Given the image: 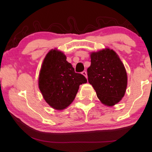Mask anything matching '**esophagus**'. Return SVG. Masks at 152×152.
<instances>
[{
	"mask_svg": "<svg viewBox=\"0 0 152 152\" xmlns=\"http://www.w3.org/2000/svg\"><path fill=\"white\" fill-rule=\"evenodd\" d=\"M82 74H83V75L86 77V78H87V73H86V71H83L82 72Z\"/></svg>",
	"mask_w": 152,
	"mask_h": 152,
	"instance_id": "34e87169",
	"label": "esophagus"
}]
</instances>
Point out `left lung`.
Instances as JSON below:
<instances>
[{"mask_svg":"<svg viewBox=\"0 0 152 152\" xmlns=\"http://www.w3.org/2000/svg\"><path fill=\"white\" fill-rule=\"evenodd\" d=\"M91 58V66L87 69L88 82L102 104L113 106L124 96L127 88L124 65L117 53L107 48L92 53Z\"/></svg>","mask_w":152,"mask_h":152,"instance_id":"obj_1","label":"left lung"}]
</instances>
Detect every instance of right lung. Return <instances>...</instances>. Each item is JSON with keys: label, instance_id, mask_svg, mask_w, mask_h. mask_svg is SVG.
I'll list each match as a JSON object with an SVG mask.
<instances>
[{"label": "right lung", "instance_id": "add662e5", "mask_svg": "<svg viewBox=\"0 0 152 152\" xmlns=\"http://www.w3.org/2000/svg\"><path fill=\"white\" fill-rule=\"evenodd\" d=\"M85 76L76 73L66 56L56 50L50 51L42 64L39 88L45 101L53 109H64L75 99L79 86L86 83Z\"/></svg>", "mask_w": 152, "mask_h": 152}]
</instances>
